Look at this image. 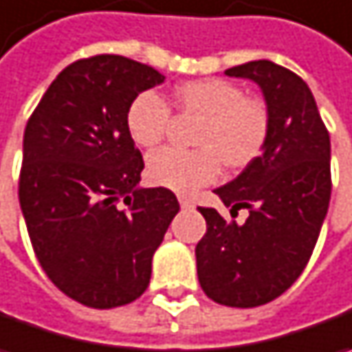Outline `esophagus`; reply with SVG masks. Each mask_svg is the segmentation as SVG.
<instances>
[{
  "mask_svg": "<svg viewBox=\"0 0 352 352\" xmlns=\"http://www.w3.org/2000/svg\"><path fill=\"white\" fill-rule=\"evenodd\" d=\"M178 202H180V208H182V210H192V208H194V202H192L190 198H186V196H180Z\"/></svg>",
  "mask_w": 352,
  "mask_h": 352,
  "instance_id": "obj_1",
  "label": "esophagus"
}]
</instances>
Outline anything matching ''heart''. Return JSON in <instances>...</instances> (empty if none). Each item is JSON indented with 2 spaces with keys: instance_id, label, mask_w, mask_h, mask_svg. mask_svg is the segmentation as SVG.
I'll return each instance as SVG.
<instances>
[{
  "instance_id": "obj_1",
  "label": "heart",
  "mask_w": 352,
  "mask_h": 352,
  "mask_svg": "<svg viewBox=\"0 0 352 352\" xmlns=\"http://www.w3.org/2000/svg\"><path fill=\"white\" fill-rule=\"evenodd\" d=\"M180 113L202 118L194 134L196 150L162 148L150 154L146 176L154 186L190 194L218 178L221 162L243 170L261 156L270 136V115L261 100L226 79H198L174 91ZM170 126L168 104L152 91L132 98L126 129L142 148L158 146Z\"/></svg>"
}]
</instances>
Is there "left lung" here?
Wrapping results in <instances>:
<instances>
[{
  "instance_id": "1",
  "label": "left lung",
  "mask_w": 352,
  "mask_h": 352,
  "mask_svg": "<svg viewBox=\"0 0 352 352\" xmlns=\"http://www.w3.org/2000/svg\"><path fill=\"white\" fill-rule=\"evenodd\" d=\"M261 89L270 136L261 156L236 180L216 188L232 218L198 208L206 236L196 245L204 293L228 307H259L289 289L305 270L331 200V140L307 82L272 61L226 71Z\"/></svg>"
}]
</instances>
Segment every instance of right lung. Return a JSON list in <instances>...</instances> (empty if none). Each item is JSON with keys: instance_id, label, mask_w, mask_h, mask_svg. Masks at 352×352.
Instances as JSON below:
<instances>
[{"instance_id": "right-lung-1", "label": "right lung", "mask_w": 352, "mask_h": 352, "mask_svg": "<svg viewBox=\"0 0 352 352\" xmlns=\"http://www.w3.org/2000/svg\"><path fill=\"white\" fill-rule=\"evenodd\" d=\"M164 82L120 55L71 63L23 134L19 204L35 255L59 289L93 309L138 299L180 210L168 188H138L144 160L126 129L132 98Z\"/></svg>"}]
</instances>
